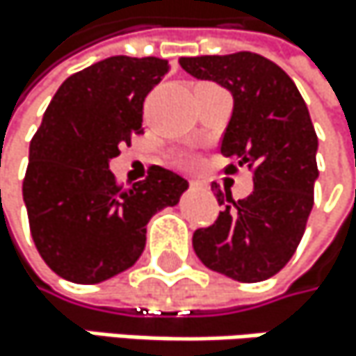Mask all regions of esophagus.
<instances>
[{"instance_id":"34e87169","label":"esophagus","mask_w":356,"mask_h":356,"mask_svg":"<svg viewBox=\"0 0 356 356\" xmlns=\"http://www.w3.org/2000/svg\"><path fill=\"white\" fill-rule=\"evenodd\" d=\"M190 186H192V188H196V190H198V188H204V184H202V181H190Z\"/></svg>"}]
</instances>
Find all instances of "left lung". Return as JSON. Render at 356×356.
<instances>
[{
    "label": "left lung",
    "mask_w": 356,
    "mask_h": 356,
    "mask_svg": "<svg viewBox=\"0 0 356 356\" xmlns=\"http://www.w3.org/2000/svg\"><path fill=\"white\" fill-rule=\"evenodd\" d=\"M179 65L232 95L221 154L253 172V192L243 200L211 186L223 211L194 232V251L227 278L266 281L296 253L312 211L318 139L308 107L289 75L255 52L181 56Z\"/></svg>",
    "instance_id": "obj_1"
}]
</instances>
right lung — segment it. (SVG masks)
Here are the masks:
<instances>
[{
    "instance_id": "right-lung-1",
    "label": "right lung",
    "mask_w": 356,
    "mask_h": 356,
    "mask_svg": "<svg viewBox=\"0 0 356 356\" xmlns=\"http://www.w3.org/2000/svg\"><path fill=\"white\" fill-rule=\"evenodd\" d=\"M166 67L120 54L69 75L31 139L22 200L42 259L65 281L95 285L135 266L149 219L190 188L152 166L145 181L122 190L109 168L118 147L143 133V101Z\"/></svg>"
}]
</instances>
